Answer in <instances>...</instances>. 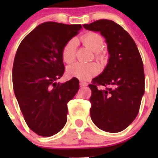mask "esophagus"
Wrapping results in <instances>:
<instances>
[{"label":"esophagus","instance_id":"1","mask_svg":"<svg viewBox=\"0 0 158 158\" xmlns=\"http://www.w3.org/2000/svg\"><path fill=\"white\" fill-rule=\"evenodd\" d=\"M87 85H88V84H87V82H84V81H80V85H81V86H86Z\"/></svg>","mask_w":158,"mask_h":158}]
</instances>
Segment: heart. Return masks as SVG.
I'll use <instances>...</instances> for the list:
<instances>
[{"label":"heart","instance_id":"1","mask_svg":"<svg viewBox=\"0 0 158 158\" xmlns=\"http://www.w3.org/2000/svg\"><path fill=\"white\" fill-rule=\"evenodd\" d=\"M85 47L94 52V55L97 60L103 61L105 56L99 50L104 44L103 37L95 32H89L85 33L78 40ZM62 57L65 63H72L76 58V41L69 40L62 50ZM100 67L98 63L95 62L89 63H76L67 68V73L71 76L78 78L80 80H88L92 76L98 74Z\"/></svg>","mask_w":158,"mask_h":158}]
</instances>
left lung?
<instances>
[{"mask_svg": "<svg viewBox=\"0 0 158 158\" xmlns=\"http://www.w3.org/2000/svg\"><path fill=\"white\" fill-rule=\"evenodd\" d=\"M83 27L100 32L106 38L109 53L106 69L89 85L92 90L91 118L105 131H122L138 115L144 93L141 55L130 34L112 20L102 19L83 24Z\"/></svg>", "mask_w": 158, "mask_h": 158, "instance_id": "obj_1", "label": "left lung"}]
</instances>
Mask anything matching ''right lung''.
Returning a JSON list of instances; mask_svg holds the SVG:
<instances>
[{"label":"right lung","instance_id":"obj_1","mask_svg":"<svg viewBox=\"0 0 158 158\" xmlns=\"http://www.w3.org/2000/svg\"><path fill=\"white\" fill-rule=\"evenodd\" d=\"M81 24L41 23L20 43L13 65V86L28 127L43 137L58 133L67 120V103L79 90V80L56 81L65 71L62 50L79 33Z\"/></svg>","mask_w":158,"mask_h":158}]
</instances>
